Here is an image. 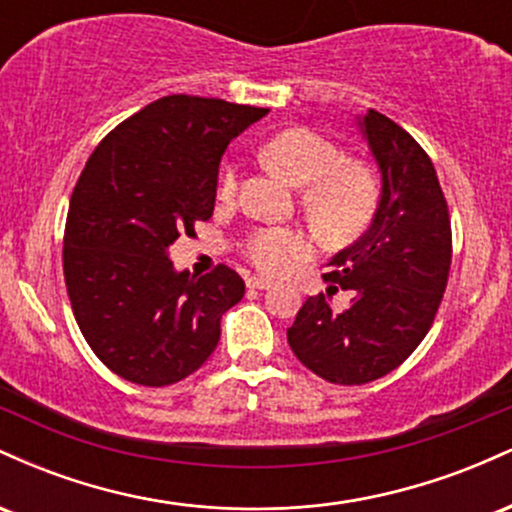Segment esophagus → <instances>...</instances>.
<instances>
[{"label": "esophagus", "instance_id": "1", "mask_svg": "<svg viewBox=\"0 0 512 512\" xmlns=\"http://www.w3.org/2000/svg\"><path fill=\"white\" fill-rule=\"evenodd\" d=\"M248 286H250V289H260V291H264V289H272V281L264 279V276H250Z\"/></svg>", "mask_w": 512, "mask_h": 512}]
</instances>
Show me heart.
I'll use <instances>...</instances> for the list:
<instances>
[{"instance_id":"b5f03b06","label":"heart","mask_w":512,"mask_h":512,"mask_svg":"<svg viewBox=\"0 0 512 512\" xmlns=\"http://www.w3.org/2000/svg\"><path fill=\"white\" fill-rule=\"evenodd\" d=\"M267 161L293 185L303 187V207L325 233H351L366 226L378 207V185L361 163L344 161L342 149L313 129L293 127L264 144ZM238 187V166H226L219 192L231 197ZM308 238L298 228H260L248 243V255L264 272H284L308 255Z\"/></svg>"}]
</instances>
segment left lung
Instances as JSON below:
<instances>
[{"mask_svg":"<svg viewBox=\"0 0 512 512\" xmlns=\"http://www.w3.org/2000/svg\"><path fill=\"white\" fill-rule=\"evenodd\" d=\"M380 170V199L361 238L330 260L351 291L337 313L310 296L286 337L298 361L334 385H366L404 363L431 330L452 260L448 202L431 158L378 110L358 117Z\"/></svg>","mask_w":512,"mask_h":512,"instance_id":"left-lung-1","label":"left lung"}]
</instances>
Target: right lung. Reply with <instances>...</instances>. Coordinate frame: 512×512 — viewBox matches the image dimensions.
I'll return each mask as SVG.
<instances>
[{
	"instance_id": "1",
	"label": "right lung",
	"mask_w": 512,
	"mask_h": 512,
	"mask_svg": "<svg viewBox=\"0 0 512 512\" xmlns=\"http://www.w3.org/2000/svg\"><path fill=\"white\" fill-rule=\"evenodd\" d=\"M267 108L163 96L96 146L69 199L64 281L88 346L120 378L173 385L202 366L245 281L173 267L168 248L214 214L226 146Z\"/></svg>"
}]
</instances>
